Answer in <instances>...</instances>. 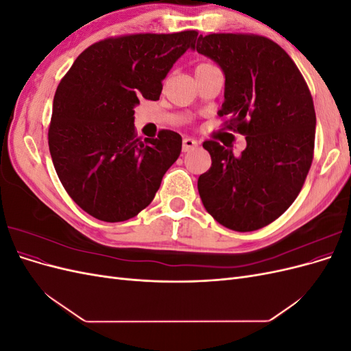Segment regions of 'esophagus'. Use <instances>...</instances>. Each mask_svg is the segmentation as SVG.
Here are the masks:
<instances>
[{
    "label": "esophagus",
    "mask_w": 351,
    "mask_h": 351,
    "mask_svg": "<svg viewBox=\"0 0 351 351\" xmlns=\"http://www.w3.org/2000/svg\"><path fill=\"white\" fill-rule=\"evenodd\" d=\"M197 141L192 139V137H184L183 139V152H189L195 149V147H197Z\"/></svg>",
    "instance_id": "1"
}]
</instances>
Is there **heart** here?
<instances>
[{"mask_svg": "<svg viewBox=\"0 0 351 351\" xmlns=\"http://www.w3.org/2000/svg\"><path fill=\"white\" fill-rule=\"evenodd\" d=\"M209 69H214V66L209 64V62H200V64L196 66L195 69V73H199V71H205V70H209Z\"/></svg>", "mask_w": 351, "mask_h": 351, "instance_id": "heart-1", "label": "heart"}]
</instances>
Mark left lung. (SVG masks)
<instances>
[{"label": "left lung", "mask_w": 351, "mask_h": 351, "mask_svg": "<svg viewBox=\"0 0 351 351\" xmlns=\"http://www.w3.org/2000/svg\"><path fill=\"white\" fill-rule=\"evenodd\" d=\"M226 76L227 130L246 136L240 156L215 141L204 147L212 165L197 180L205 209L221 226L246 232L271 224L300 193L313 159L312 95L290 56L268 38L199 36L193 47Z\"/></svg>", "instance_id": "left-lung-1"}]
</instances>
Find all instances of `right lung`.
I'll list each match as a JSON object with an SVG mask.
<instances>
[{
    "label": "right lung",
    "mask_w": 351,
    "mask_h": 351,
    "mask_svg": "<svg viewBox=\"0 0 351 351\" xmlns=\"http://www.w3.org/2000/svg\"><path fill=\"white\" fill-rule=\"evenodd\" d=\"M196 30L110 38L84 49L60 82L48 145L61 184L93 218L120 222L151 204L182 152V136L159 132L142 142L134 107L156 101Z\"/></svg>",
    "instance_id": "1"
}]
</instances>
